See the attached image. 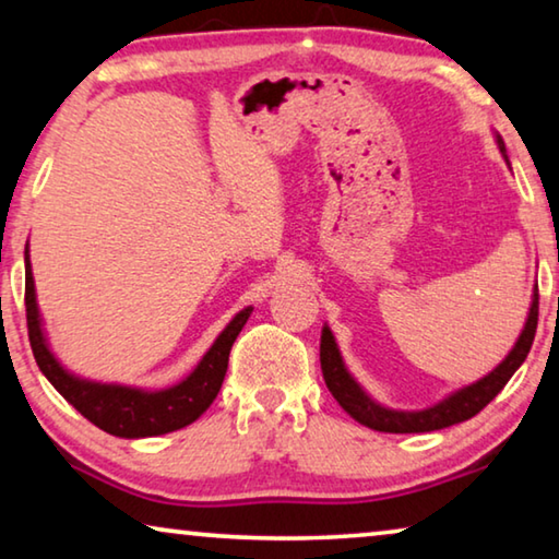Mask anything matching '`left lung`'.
<instances>
[{"label": "left lung", "instance_id": "1", "mask_svg": "<svg viewBox=\"0 0 559 559\" xmlns=\"http://www.w3.org/2000/svg\"><path fill=\"white\" fill-rule=\"evenodd\" d=\"M497 147L504 154V142L502 136H497ZM508 159V154H504ZM537 314H539V295L535 287V295H532L530 314L525 322V330H522L520 340L514 342V347L508 357L497 365L492 372L485 374L483 380L475 384H467V388L457 390L450 397H444L437 405L417 412H402V409H390L377 405L372 397H367V392L355 382V377L347 372L345 362H342V355L337 349V342H334L330 328L322 330V342H320V362H322V377L328 382V390L332 397L340 402V407L347 412L352 419H357L359 425L369 429H377V432H392V435H407V432H432V429H444L450 425L465 423V419L475 417L479 409H485L489 402H492L504 384L510 382V377L518 372V367L525 362L527 352L532 347V340H535L537 332Z\"/></svg>", "mask_w": 559, "mask_h": 559}]
</instances>
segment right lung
<instances>
[{
	"label": "right lung",
	"mask_w": 559,
	"mask_h": 559,
	"mask_svg": "<svg viewBox=\"0 0 559 559\" xmlns=\"http://www.w3.org/2000/svg\"><path fill=\"white\" fill-rule=\"evenodd\" d=\"M24 307H27V330L34 359L41 369V374L55 384V390L70 402V405L82 412L92 425H97L105 432L115 437H154L167 435L175 429L192 425L197 417L207 409L217 392L225 382L229 349L235 345L237 334L242 332L245 322L250 320L252 307H247L231 320L225 332L214 340L202 362L194 367V372L175 388L147 392L122 388V384H99L90 380H80L67 372L51 355L41 332V320L37 309V297H34V277L29 264V250H24Z\"/></svg>",
	"instance_id": "1"
}]
</instances>
